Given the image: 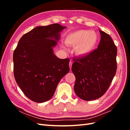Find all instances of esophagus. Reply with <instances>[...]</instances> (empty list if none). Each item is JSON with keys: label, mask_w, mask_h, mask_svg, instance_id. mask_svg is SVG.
I'll list each match as a JSON object with an SVG mask.
<instances>
[{"label": "esophagus", "mask_w": 130, "mask_h": 130, "mask_svg": "<svg viewBox=\"0 0 130 130\" xmlns=\"http://www.w3.org/2000/svg\"><path fill=\"white\" fill-rule=\"evenodd\" d=\"M72 61H70L69 62V68H70V70H71V69H72Z\"/></svg>", "instance_id": "1"}]
</instances>
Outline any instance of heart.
<instances>
[{"label":"heart","mask_w":130,"mask_h":130,"mask_svg":"<svg viewBox=\"0 0 130 130\" xmlns=\"http://www.w3.org/2000/svg\"><path fill=\"white\" fill-rule=\"evenodd\" d=\"M99 41V35L93 30H78L66 35L64 42L67 45L74 46L78 56H85L95 50ZM65 48L63 45H62Z\"/></svg>","instance_id":"b5f03b06"}]
</instances>
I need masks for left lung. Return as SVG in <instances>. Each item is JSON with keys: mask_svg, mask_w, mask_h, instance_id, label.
<instances>
[{"mask_svg": "<svg viewBox=\"0 0 130 130\" xmlns=\"http://www.w3.org/2000/svg\"><path fill=\"white\" fill-rule=\"evenodd\" d=\"M101 40L98 49L87 56L75 60L72 70L76 78L74 91L85 101L103 96L117 70V48L112 38L99 30Z\"/></svg>", "mask_w": 130, "mask_h": 130, "instance_id": "8db88e82", "label": "left lung"}]
</instances>
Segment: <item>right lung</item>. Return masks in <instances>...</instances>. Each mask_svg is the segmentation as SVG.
<instances>
[{
  "mask_svg": "<svg viewBox=\"0 0 130 130\" xmlns=\"http://www.w3.org/2000/svg\"><path fill=\"white\" fill-rule=\"evenodd\" d=\"M66 27L58 24L37 26L23 35L14 51L15 81L25 95L36 103L50 100L69 71V59L58 58L53 50Z\"/></svg>",
  "mask_w": 130,
  "mask_h": 130,
  "instance_id": "obj_1",
  "label": "right lung"
}]
</instances>
